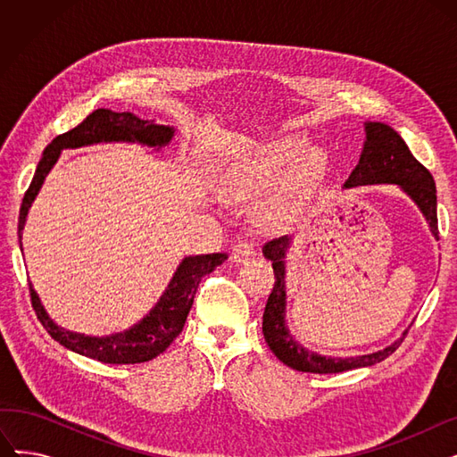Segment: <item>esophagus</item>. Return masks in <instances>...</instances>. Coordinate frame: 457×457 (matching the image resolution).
<instances>
[{
  "label": "esophagus",
  "mask_w": 457,
  "mask_h": 457,
  "mask_svg": "<svg viewBox=\"0 0 457 457\" xmlns=\"http://www.w3.org/2000/svg\"><path fill=\"white\" fill-rule=\"evenodd\" d=\"M255 255V245L252 241H238L231 250V261L233 262H243Z\"/></svg>",
  "instance_id": "obj_1"
}]
</instances>
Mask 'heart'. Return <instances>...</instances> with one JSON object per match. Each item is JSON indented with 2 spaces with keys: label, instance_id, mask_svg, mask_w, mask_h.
Instances as JSON below:
<instances>
[{
  "label": "heart",
  "instance_id": "obj_1",
  "mask_svg": "<svg viewBox=\"0 0 457 457\" xmlns=\"http://www.w3.org/2000/svg\"><path fill=\"white\" fill-rule=\"evenodd\" d=\"M320 161L322 159L319 154L307 155L302 168V176L307 178L309 174L319 170ZM281 164L283 161L278 155L265 150L252 148L250 152L229 162L220 172V195L228 200H248L259 195V192L274 179ZM287 212H289V205H287L285 196L278 195L261 204L259 219L265 226H278L287 219Z\"/></svg>",
  "mask_w": 457,
  "mask_h": 457
}]
</instances>
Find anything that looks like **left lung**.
Wrapping results in <instances>:
<instances>
[{"label": "left lung", "instance_id": "1", "mask_svg": "<svg viewBox=\"0 0 457 457\" xmlns=\"http://www.w3.org/2000/svg\"><path fill=\"white\" fill-rule=\"evenodd\" d=\"M367 142L359 159L355 170L350 174L345 183L346 188L357 185H374V183H396L413 202L420 207L422 214L431 228V233L439 241V226H437V195H436V181L431 178L429 170L420 164L413 154L407 148V144L402 137L387 124L381 122H367ZM289 237L272 238L262 246V253L272 261L274 269V285L270 289L265 313H262V335L269 343L270 350L276 353L281 363L300 372H313V374H335L345 372L359 367L376 365L383 359H387L396 348L402 345L403 337L387 346L369 355L357 357H326L315 352H309L285 326V250L289 248Z\"/></svg>", "mask_w": 457, "mask_h": 457}]
</instances>
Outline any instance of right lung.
Here are the masks:
<instances>
[{
	"label": "right lung",
	"instance_id": "1",
	"mask_svg": "<svg viewBox=\"0 0 457 457\" xmlns=\"http://www.w3.org/2000/svg\"><path fill=\"white\" fill-rule=\"evenodd\" d=\"M174 129L168 126H157L148 120H140L131 112H114L109 109H96L90 112L79 126L70 129L59 137H55L47 144L44 155L37 166V172L29 188L26 190L21 200L20 220H18V238L21 246V229L26 224V214L37 196V192L55 164L61 150L66 148H81L94 142H111V140H128V142H142L148 146H164L170 142ZM228 259L226 253H207L185 257L179 265L176 276L168 285L166 293L159 300V303L150 311L146 319H142L135 328L114 333L111 337H85L81 333L66 331L59 328L46 311L33 291L29 283L31 305L37 313V319L44 326V329L52 335V339L61 343L64 348L81 353L90 359H98L102 363L111 365H135L146 363L150 359L161 355L170 343L181 333L188 311L195 302L196 291L202 279L211 274L216 267L222 265Z\"/></svg>",
	"mask_w": 457,
	"mask_h": 457
}]
</instances>
